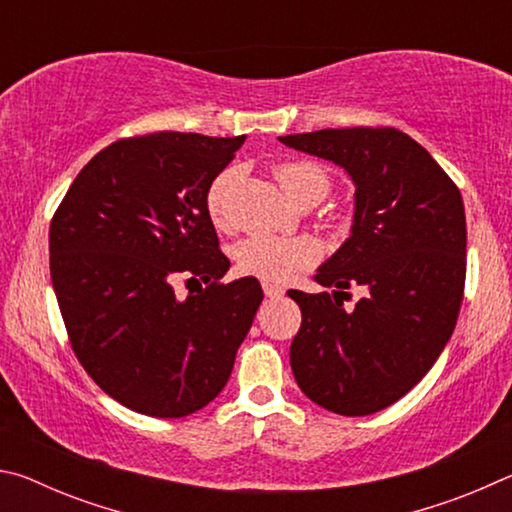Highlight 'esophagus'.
Wrapping results in <instances>:
<instances>
[{"label": "esophagus", "instance_id": "obj_1", "mask_svg": "<svg viewBox=\"0 0 512 512\" xmlns=\"http://www.w3.org/2000/svg\"><path fill=\"white\" fill-rule=\"evenodd\" d=\"M262 287H264L266 298H282V296H284V289H282V287H277V284H268V282H264Z\"/></svg>", "mask_w": 512, "mask_h": 512}]
</instances>
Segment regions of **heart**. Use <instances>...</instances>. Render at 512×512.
I'll return each instance as SVG.
<instances>
[{"label":"heart","mask_w":512,"mask_h":512,"mask_svg":"<svg viewBox=\"0 0 512 512\" xmlns=\"http://www.w3.org/2000/svg\"><path fill=\"white\" fill-rule=\"evenodd\" d=\"M273 176L291 201L300 203L307 196L325 198L329 192V176L316 162L289 160L273 167ZM230 171L216 176L205 194V207L216 228L225 225V192ZM320 248L309 237H273L250 235L235 246V264L244 275L262 277L268 282H282L293 273L309 268L318 259Z\"/></svg>","instance_id":"obj_1"}]
</instances>
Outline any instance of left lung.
<instances>
[{
  "label": "left lung",
  "mask_w": 512,
  "mask_h": 512,
  "mask_svg": "<svg viewBox=\"0 0 512 512\" xmlns=\"http://www.w3.org/2000/svg\"><path fill=\"white\" fill-rule=\"evenodd\" d=\"M350 173L352 237L318 268L334 293L289 291L302 325L291 370L311 402L370 415L427 375L456 327L465 289V207L429 151L391 126L325 128L280 137ZM367 296L342 307L344 289Z\"/></svg>",
  "instance_id": "left-lung-1"
}]
</instances>
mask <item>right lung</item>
Instances as JSON below:
<instances>
[{"mask_svg": "<svg viewBox=\"0 0 512 512\" xmlns=\"http://www.w3.org/2000/svg\"><path fill=\"white\" fill-rule=\"evenodd\" d=\"M244 140L124 137L85 164L51 219V284L72 350L103 393L137 413L183 418L210 404L264 298L255 277L221 282L230 259L205 207ZM176 276L199 291L178 301Z\"/></svg>", "mask_w": 512, "mask_h": 512, "instance_id": "obj_1", "label": "right lung"}]
</instances>
